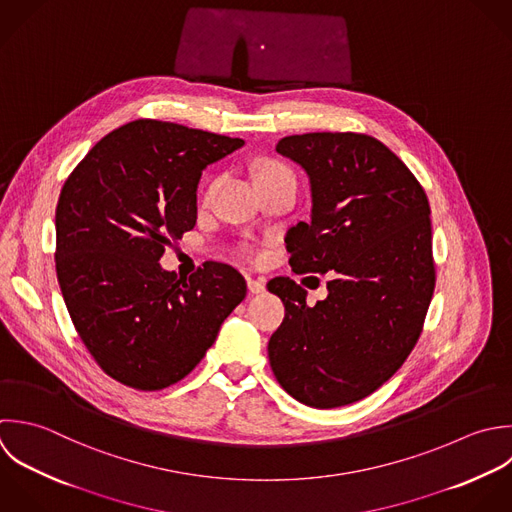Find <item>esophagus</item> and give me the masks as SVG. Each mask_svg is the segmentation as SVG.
I'll return each mask as SVG.
<instances>
[{"mask_svg": "<svg viewBox=\"0 0 512 512\" xmlns=\"http://www.w3.org/2000/svg\"><path fill=\"white\" fill-rule=\"evenodd\" d=\"M247 287H249V291L253 293V295H257V293H263L265 291V279H253V277H249L247 279Z\"/></svg>", "mask_w": 512, "mask_h": 512, "instance_id": "34e87169", "label": "esophagus"}]
</instances>
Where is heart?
I'll list each match as a JSON object with an SVG mask.
<instances>
[{
    "mask_svg": "<svg viewBox=\"0 0 512 512\" xmlns=\"http://www.w3.org/2000/svg\"><path fill=\"white\" fill-rule=\"evenodd\" d=\"M283 171H289V169H287L285 165H281V163L269 161V163H265V165H261V167L257 169V177H261V175H271V173H283ZM213 187H215V181L207 185V189H205V193H203V201H209V199H211V195H213ZM247 255H251V257H259V251H257V249H253V247H247Z\"/></svg>",
    "mask_w": 512,
    "mask_h": 512,
    "instance_id": "1",
    "label": "heart"
}]
</instances>
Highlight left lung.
<instances>
[{
	"mask_svg": "<svg viewBox=\"0 0 512 512\" xmlns=\"http://www.w3.org/2000/svg\"><path fill=\"white\" fill-rule=\"evenodd\" d=\"M311 179L313 215L285 243L297 275L331 273L313 307L291 277L267 287L285 303L269 341L279 385L299 403L333 409L389 381L417 345L435 291L431 207L411 169L379 139L321 131L279 139Z\"/></svg>",
	"mask_w": 512,
	"mask_h": 512,
	"instance_id": "8db88e82",
	"label": "left lung"
}]
</instances>
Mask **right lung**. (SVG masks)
Segmentation results:
<instances>
[{"label": "right lung", "instance_id": "obj_1", "mask_svg": "<svg viewBox=\"0 0 512 512\" xmlns=\"http://www.w3.org/2000/svg\"><path fill=\"white\" fill-rule=\"evenodd\" d=\"M243 139L135 119L65 179L55 209V271L71 323L113 381L161 391L185 379L245 299L243 275L205 261L189 277L159 259L197 221L201 171Z\"/></svg>", "mask_w": 512, "mask_h": 512}]
</instances>
